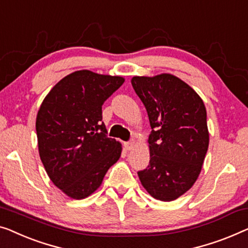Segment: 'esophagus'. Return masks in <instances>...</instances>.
<instances>
[{"mask_svg": "<svg viewBox=\"0 0 248 248\" xmlns=\"http://www.w3.org/2000/svg\"><path fill=\"white\" fill-rule=\"evenodd\" d=\"M134 145H135V143H134V141H128V142H125L124 143V146H125V149L126 150H133V148H134Z\"/></svg>", "mask_w": 248, "mask_h": 248, "instance_id": "esophagus-1", "label": "esophagus"}]
</instances>
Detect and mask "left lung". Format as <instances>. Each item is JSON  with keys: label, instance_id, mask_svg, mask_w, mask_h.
I'll return each instance as SVG.
<instances>
[{"label": "left lung", "instance_id": "1", "mask_svg": "<svg viewBox=\"0 0 248 248\" xmlns=\"http://www.w3.org/2000/svg\"><path fill=\"white\" fill-rule=\"evenodd\" d=\"M132 86L144 104L152 131L150 163L139 178L153 198L172 202L191 188L202 171L209 145L202 99L170 74L133 77Z\"/></svg>", "mask_w": 248, "mask_h": 248}]
</instances>
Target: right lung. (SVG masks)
<instances>
[{
	"label": "right lung",
	"instance_id": "right-lung-1",
	"mask_svg": "<svg viewBox=\"0 0 248 248\" xmlns=\"http://www.w3.org/2000/svg\"><path fill=\"white\" fill-rule=\"evenodd\" d=\"M124 78L79 70L56 84L37 115L38 146L46 173L68 197L92 195L122 146L107 136L102 106Z\"/></svg>",
	"mask_w": 248,
	"mask_h": 248
}]
</instances>
